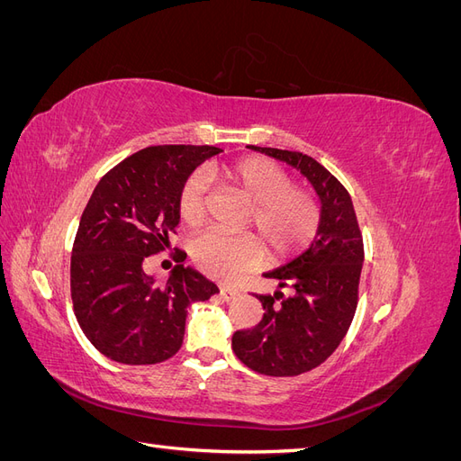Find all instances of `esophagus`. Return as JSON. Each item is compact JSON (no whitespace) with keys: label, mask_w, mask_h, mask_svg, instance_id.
Masks as SVG:
<instances>
[{"label":"esophagus","mask_w":461,"mask_h":461,"mask_svg":"<svg viewBox=\"0 0 461 461\" xmlns=\"http://www.w3.org/2000/svg\"><path fill=\"white\" fill-rule=\"evenodd\" d=\"M219 292H221V298L225 300V302H230V300H234L236 296H239V290L230 288V286H221Z\"/></svg>","instance_id":"obj_1"}]
</instances>
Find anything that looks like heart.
I'll list each match as a JSON object with an SVG mask.
<instances>
[{
    "mask_svg": "<svg viewBox=\"0 0 461 461\" xmlns=\"http://www.w3.org/2000/svg\"><path fill=\"white\" fill-rule=\"evenodd\" d=\"M207 173H217L209 169ZM254 203L252 217L263 242L273 252H290L312 240L317 229V205L305 192L292 188L290 176L267 159L252 158L222 171ZM207 178L202 171L186 178L178 194V213L186 225L196 227L205 213ZM198 267L219 281H230L259 259V244L249 234L209 230L192 244Z\"/></svg>",
    "mask_w": 461,
    "mask_h": 461,
    "instance_id": "heart-1",
    "label": "heart"
}]
</instances>
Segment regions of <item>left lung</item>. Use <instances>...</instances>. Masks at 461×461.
<instances>
[{
	"label": "left lung",
	"instance_id": "obj_1",
	"mask_svg": "<svg viewBox=\"0 0 461 461\" xmlns=\"http://www.w3.org/2000/svg\"><path fill=\"white\" fill-rule=\"evenodd\" d=\"M300 171L315 190L321 212L315 240L283 267L265 273L281 290L258 296L263 319L252 330L232 334V350L244 366L263 375L292 376L321 366L337 350L356 313L364 265V240L350 194L323 165L300 151L258 148Z\"/></svg>",
	"mask_w": 461,
	"mask_h": 461
}]
</instances>
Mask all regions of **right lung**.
Instances as JSON below:
<instances>
[{"instance_id": "1", "label": "right lung", "mask_w": 461, "mask_h": 461, "mask_svg": "<svg viewBox=\"0 0 461 461\" xmlns=\"http://www.w3.org/2000/svg\"><path fill=\"white\" fill-rule=\"evenodd\" d=\"M215 146H151L113 167L80 217L71 258V296L82 332L104 356L151 366L175 356L185 339L186 308L217 294L215 283L176 265L165 286L144 259L169 248L178 194Z\"/></svg>"}]
</instances>
